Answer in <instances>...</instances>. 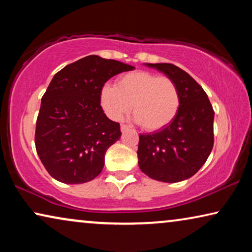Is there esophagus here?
Returning a JSON list of instances; mask_svg holds the SVG:
<instances>
[{"instance_id":"34e87169","label":"esophagus","mask_w":252,"mask_h":252,"mask_svg":"<svg viewBox=\"0 0 252 252\" xmlns=\"http://www.w3.org/2000/svg\"><path fill=\"white\" fill-rule=\"evenodd\" d=\"M120 129H122V132H125V130L129 129V126L126 125V124H122V126H120Z\"/></svg>"}]
</instances>
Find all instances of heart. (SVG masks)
<instances>
[{
    "instance_id": "1",
    "label": "heart",
    "mask_w": 252,
    "mask_h": 252,
    "mask_svg": "<svg viewBox=\"0 0 252 252\" xmlns=\"http://www.w3.org/2000/svg\"><path fill=\"white\" fill-rule=\"evenodd\" d=\"M99 102L113 120H120L132 109L144 129L157 130L166 127L178 115L180 94L171 78L133 71L118 77L115 86H103Z\"/></svg>"
}]
</instances>
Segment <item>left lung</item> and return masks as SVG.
I'll return each instance as SVG.
<instances>
[{
  "label": "left lung",
  "mask_w": 252,
  "mask_h": 252,
  "mask_svg": "<svg viewBox=\"0 0 252 252\" xmlns=\"http://www.w3.org/2000/svg\"><path fill=\"white\" fill-rule=\"evenodd\" d=\"M148 66L161 71L177 84L180 108L165 128L153 134H140V170L154 180H186L203 166L211 153L215 111L204 89L187 72L168 63Z\"/></svg>",
  "instance_id": "obj_1"
}]
</instances>
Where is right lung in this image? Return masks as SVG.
Returning <instances> with one entry per match:
<instances>
[{
  "instance_id": "1",
  "label": "right lung",
  "mask_w": 252,
  "mask_h": 252,
  "mask_svg": "<svg viewBox=\"0 0 252 252\" xmlns=\"http://www.w3.org/2000/svg\"><path fill=\"white\" fill-rule=\"evenodd\" d=\"M133 68L91 55L54 75L41 99L34 140L43 166L57 181L84 184L101 173L105 151L122 132L103 112L99 93L110 78Z\"/></svg>"
}]
</instances>
